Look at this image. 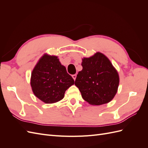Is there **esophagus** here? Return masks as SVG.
Wrapping results in <instances>:
<instances>
[{"label":"esophagus","instance_id":"obj_1","mask_svg":"<svg viewBox=\"0 0 148 148\" xmlns=\"http://www.w3.org/2000/svg\"><path fill=\"white\" fill-rule=\"evenodd\" d=\"M72 78H73V79H74V80H75L76 78H77V75H76V74L73 75H72Z\"/></svg>","mask_w":148,"mask_h":148}]
</instances>
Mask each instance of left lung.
I'll return each instance as SVG.
<instances>
[{
  "label": "left lung",
  "instance_id": "8db88e82",
  "mask_svg": "<svg viewBox=\"0 0 148 148\" xmlns=\"http://www.w3.org/2000/svg\"><path fill=\"white\" fill-rule=\"evenodd\" d=\"M83 69L78 72L75 84L83 99L89 104L99 106L112 100L119 84V76L110 61L101 52L83 58Z\"/></svg>",
  "mask_w": 148,
  "mask_h": 148
}]
</instances>
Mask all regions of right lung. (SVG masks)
<instances>
[{"label":"right lung","mask_w":148,"mask_h":148,"mask_svg":"<svg viewBox=\"0 0 148 148\" xmlns=\"http://www.w3.org/2000/svg\"><path fill=\"white\" fill-rule=\"evenodd\" d=\"M31 86L34 95L47 104L63 99L66 90L74 84L57 56L44 54L31 73Z\"/></svg>","instance_id":"right-lung-1"}]
</instances>
